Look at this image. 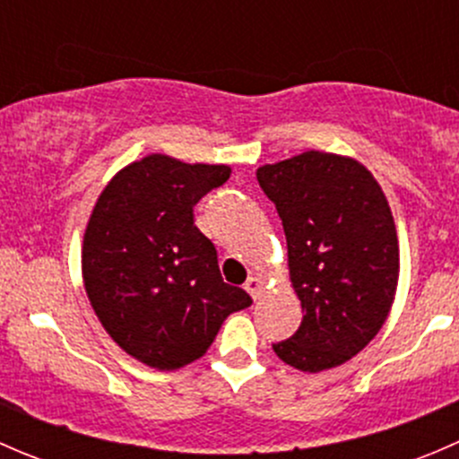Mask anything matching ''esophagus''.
I'll use <instances>...</instances> for the list:
<instances>
[{
  "mask_svg": "<svg viewBox=\"0 0 459 459\" xmlns=\"http://www.w3.org/2000/svg\"><path fill=\"white\" fill-rule=\"evenodd\" d=\"M264 286H266V281H264L262 277H248L244 289H247V293L251 295L253 299H259L264 295Z\"/></svg>",
  "mask_w": 459,
  "mask_h": 459,
  "instance_id": "esophagus-1",
  "label": "esophagus"
}]
</instances>
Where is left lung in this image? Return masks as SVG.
I'll list each match as a JSON object with an SVG mask.
<instances>
[{
  "label": "left lung",
  "instance_id": "1",
  "mask_svg": "<svg viewBox=\"0 0 459 459\" xmlns=\"http://www.w3.org/2000/svg\"><path fill=\"white\" fill-rule=\"evenodd\" d=\"M289 247L302 324L273 351L299 371L344 364L391 311L400 248L391 208L373 175L349 157L308 151L257 170Z\"/></svg>",
  "mask_w": 459,
  "mask_h": 459
}]
</instances>
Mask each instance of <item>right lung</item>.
<instances>
[{
    "instance_id": "1",
    "label": "right lung",
    "mask_w": 459,
    "mask_h": 459,
    "mask_svg": "<svg viewBox=\"0 0 459 459\" xmlns=\"http://www.w3.org/2000/svg\"><path fill=\"white\" fill-rule=\"evenodd\" d=\"M229 166L148 155L119 170L84 235L88 299L108 335L140 362L173 371L202 358L221 322L253 299L220 275L195 204Z\"/></svg>"
}]
</instances>
